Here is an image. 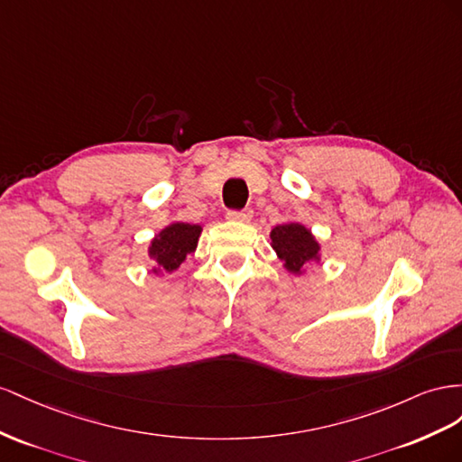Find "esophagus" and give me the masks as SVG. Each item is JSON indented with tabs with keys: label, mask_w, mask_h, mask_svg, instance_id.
<instances>
[{
	"label": "esophagus",
	"mask_w": 462,
	"mask_h": 462,
	"mask_svg": "<svg viewBox=\"0 0 462 462\" xmlns=\"http://www.w3.org/2000/svg\"><path fill=\"white\" fill-rule=\"evenodd\" d=\"M254 217L252 208H242V210H228L226 218L228 220H238V222H249Z\"/></svg>",
	"instance_id": "esophagus-1"
}]
</instances>
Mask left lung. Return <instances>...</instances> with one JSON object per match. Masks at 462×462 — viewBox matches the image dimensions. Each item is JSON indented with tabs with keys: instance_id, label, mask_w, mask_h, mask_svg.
<instances>
[{
	"instance_id": "left-lung-1",
	"label": "left lung",
	"mask_w": 462,
	"mask_h": 462,
	"mask_svg": "<svg viewBox=\"0 0 462 462\" xmlns=\"http://www.w3.org/2000/svg\"><path fill=\"white\" fill-rule=\"evenodd\" d=\"M271 245L284 263V269L292 274H301L311 261H319V242L311 230L300 222L279 224L271 230Z\"/></svg>"
}]
</instances>
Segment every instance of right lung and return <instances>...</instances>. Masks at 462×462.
Wrapping results in <instances>:
<instances>
[{"label": "right lung", "mask_w": 462, "mask_h": 462, "mask_svg": "<svg viewBox=\"0 0 462 462\" xmlns=\"http://www.w3.org/2000/svg\"><path fill=\"white\" fill-rule=\"evenodd\" d=\"M201 230L199 224L172 222L158 232L149 245V257L158 265L152 273L161 269L166 273L176 271L188 255L195 252Z\"/></svg>", "instance_id": "add662e5"}]
</instances>
